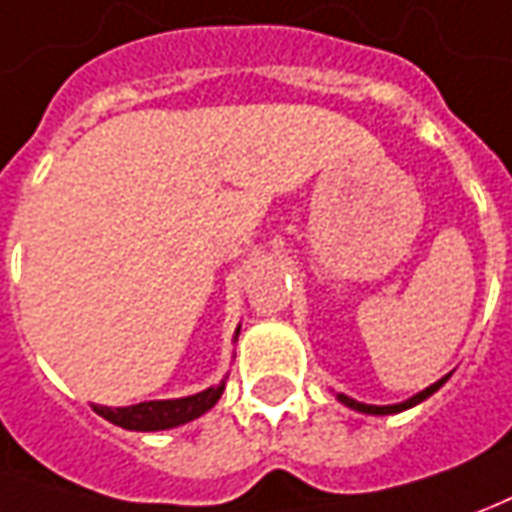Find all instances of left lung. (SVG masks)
Returning a JSON list of instances; mask_svg holds the SVG:
<instances>
[{"mask_svg": "<svg viewBox=\"0 0 512 512\" xmlns=\"http://www.w3.org/2000/svg\"><path fill=\"white\" fill-rule=\"evenodd\" d=\"M446 382H449V376H443V379H438L435 384H429L426 390L415 393V396L407 398V401H401V404H384V407H376V404H362V401H357V398H351V396H345V393H337V401H340V404H345L348 410L365 412V415H396V412L410 410V407H415V404L426 401V398L432 396V393H438L440 387H443Z\"/></svg>", "mask_w": 512, "mask_h": 512, "instance_id": "obj_1", "label": "left lung"}]
</instances>
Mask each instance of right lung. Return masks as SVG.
Wrapping results in <instances>:
<instances>
[{
    "label": "right lung",
    "instance_id": "obj_1",
    "mask_svg": "<svg viewBox=\"0 0 512 512\" xmlns=\"http://www.w3.org/2000/svg\"><path fill=\"white\" fill-rule=\"evenodd\" d=\"M236 337H239V326L234 331V340ZM222 390H225V379L200 390L195 396L142 401V404H130V407H102V404H91V407L105 421L130 429V432H161V429H175V426L189 424L200 415H206L220 401Z\"/></svg>",
    "mask_w": 512,
    "mask_h": 512
}]
</instances>
